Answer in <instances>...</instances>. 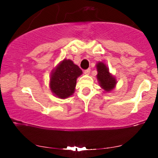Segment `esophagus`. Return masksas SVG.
Wrapping results in <instances>:
<instances>
[{
    "label": "esophagus",
    "mask_w": 158,
    "mask_h": 158,
    "mask_svg": "<svg viewBox=\"0 0 158 158\" xmlns=\"http://www.w3.org/2000/svg\"><path fill=\"white\" fill-rule=\"evenodd\" d=\"M90 71H91L90 69H87L84 70V73H85V75H89V73H90Z\"/></svg>",
    "instance_id": "esophagus-1"
}]
</instances>
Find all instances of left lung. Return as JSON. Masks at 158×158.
<instances>
[{
    "label": "left lung",
    "instance_id": "obj_1",
    "mask_svg": "<svg viewBox=\"0 0 158 158\" xmlns=\"http://www.w3.org/2000/svg\"><path fill=\"white\" fill-rule=\"evenodd\" d=\"M96 67L98 71L97 79L102 88L104 89L106 92H109L114 89L116 84V80L109 73V68L106 66V65L103 63H98Z\"/></svg>",
    "mask_w": 158,
    "mask_h": 158
}]
</instances>
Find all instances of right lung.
Returning a JSON list of instances; mask_svg holds the SVG:
<instances>
[{
    "mask_svg": "<svg viewBox=\"0 0 158 158\" xmlns=\"http://www.w3.org/2000/svg\"><path fill=\"white\" fill-rule=\"evenodd\" d=\"M82 73L80 68L70 60H64L52 71L50 77V89L54 95L66 98L73 95L76 79Z\"/></svg>",
    "mask_w": 158,
    "mask_h": 158,
    "instance_id": "obj_1",
    "label": "right lung"
}]
</instances>
